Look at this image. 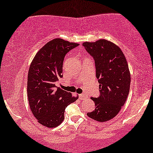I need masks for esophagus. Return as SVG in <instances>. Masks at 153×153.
<instances>
[{"instance_id": "obj_1", "label": "esophagus", "mask_w": 153, "mask_h": 153, "mask_svg": "<svg viewBox=\"0 0 153 153\" xmlns=\"http://www.w3.org/2000/svg\"><path fill=\"white\" fill-rule=\"evenodd\" d=\"M87 97V95L86 94H80V95H79L80 99H81V100L86 98Z\"/></svg>"}]
</instances>
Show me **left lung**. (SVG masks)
<instances>
[{"mask_svg":"<svg viewBox=\"0 0 153 153\" xmlns=\"http://www.w3.org/2000/svg\"><path fill=\"white\" fill-rule=\"evenodd\" d=\"M82 45L94 57L100 96L91 97L95 109L87 114L89 118L105 122L116 116L128 96L131 75L127 59L116 44L106 39L85 42Z\"/></svg>","mask_w":153,"mask_h":153,"instance_id":"obj_1","label":"left lung"}]
</instances>
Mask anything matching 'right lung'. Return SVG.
I'll return each mask as SVG.
<instances>
[{
	"label": "right lung",
	"mask_w": 153,
	"mask_h": 153,
	"mask_svg": "<svg viewBox=\"0 0 153 153\" xmlns=\"http://www.w3.org/2000/svg\"><path fill=\"white\" fill-rule=\"evenodd\" d=\"M59 38L45 45L35 55L29 68L27 93L30 108L40 124L54 128L63 122L66 108L78 99L55 82L62 77L64 57L79 45Z\"/></svg>",
	"instance_id": "obj_1"
}]
</instances>
